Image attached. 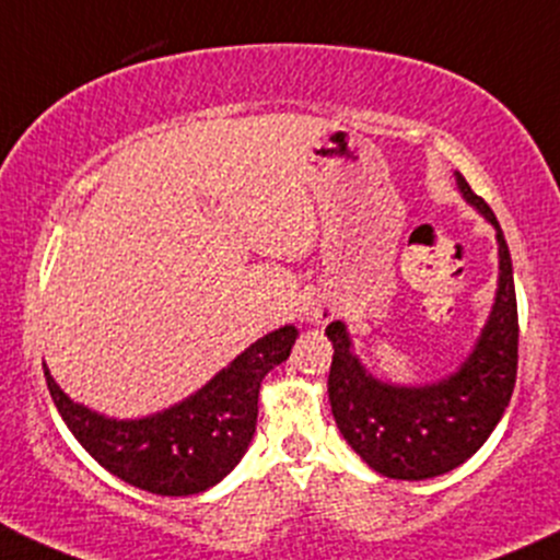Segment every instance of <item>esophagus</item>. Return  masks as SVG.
<instances>
[{"mask_svg": "<svg viewBox=\"0 0 560 560\" xmlns=\"http://www.w3.org/2000/svg\"><path fill=\"white\" fill-rule=\"evenodd\" d=\"M338 316V308H335V303H329V300H319V303H314L308 308V314H305V322L314 327H325L329 322Z\"/></svg>", "mask_w": 560, "mask_h": 560, "instance_id": "esophagus-1", "label": "esophagus"}]
</instances>
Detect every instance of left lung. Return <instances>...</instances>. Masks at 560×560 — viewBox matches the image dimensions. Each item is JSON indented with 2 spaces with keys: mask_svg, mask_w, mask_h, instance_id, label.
I'll use <instances>...</instances> for the list:
<instances>
[{
  "mask_svg": "<svg viewBox=\"0 0 560 560\" xmlns=\"http://www.w3.org/2000/svg\"><path fill=\"white\" fill-rule=\"evenodd\" d=\"M462 198L491 222L499 244V279L491 314L456 373L434 384L381 381L354 354L343 322L332 340L327 394L335 423L368 467L394 480H427L451 472L480 451L510 405L517 375V303L513 260L491 206L456 172Z\"/></svg>",
  "mask_w": 560,
  "mask_h": 560,
  "instance_id": "left-lung-1",
  "label": "left lung"
}]
</instances>
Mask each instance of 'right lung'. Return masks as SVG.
Segmentation results:
<instances>
[{"label": "right lung", "mask_w": 560, "mask_h": 560, "mask_svg": "<svg viewBox=\"0 0 560 560\" xmlns=\"http://www.w3.org/2000/svg\"><path fill=\"white\" fill-rule=\"evenodd\" d=\"M295 338L292 325L262 335L190 397L141 419L74 402L43 368L63 423L107 472L158 497H190L217 486L249 448L262 378L287 362Z\"/></svg>", "instance_id": "obj_1"}]
</instances>
